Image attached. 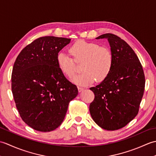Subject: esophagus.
Returning a JSON list of instances; mask_svg holds the SVG:
<instances>
[{
	"label": "esophagus",
	"instance_id": "34e87169",
	"mask_svg": "<svg viewBox=\"0 0 156 156\" xmlns=\"http://www.w3.org/2000/svg\"><path fill=\"white\" fill-rule=\"evenodd\" d=\"M84 89V88L80 87H78V92H81L82 91H83Z\"/></svg>",
	"mask_w": 156,
	"mask_h": 156
}]
</instances>
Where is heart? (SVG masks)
<instances>
[{
    "label": "heart",
    "instance_id": "obj_1",
    "mask_svg": "<svg viewBox=\"0 0 156 156\" xmlns=\"http://www.w3.org/2000/svg\"><path fill=\"white\" fill-rule=\"evenodd\" d=\"M69 52L75 59H83L82 73L74 76L72 82L79 86L89 85L95 81L102 82L108 77L112 67L113 58L110 49L97 44L79 40L69 48ZM56 62L65 76L72 77L75 72L74 59L65 51H59Z\"/></svg>",
    "mask_w": 156,
    "mask_h": 156
}]
</instances>
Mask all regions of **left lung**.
Instances as JSON below:
<instances>
[{"label": "left lung", "mask_w": 156, "mask_h": 156, "mask_svg": "<svg viewBox=\"0 0 156 156\" xmlns=\"http://www.w3.org/2000/svg\"><path fill=\"white\" fill-rule=\"evenodd\" d=\"M96 39H107L113 63L108 77L90 88L94 99L89 110L99 127L115 131L138 113L145 89L144 69L133 49L118 36L105 34Z\"/></svg>", "instance_id": "8db88e82"}]
</instances>
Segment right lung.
Listing matches in <instances>:
<instances>
[{
	"label": "right lung",
	"instance_id": "1",
	"mask_svg": "<svg viewBox=\"0 0 156 156\" xmlns=\"http://www.w3.org/2000/svg\"><path fill=\"white\" fill-rule=\"evenodd\" d=\"M71 39L39 37L20 52L13 66L11 88L23 121L35 130L54 131L64 121L78 88L58 68L56 56Z\"/></svg>",
	"mask_w": 156,
	"mask_h": 156
}]
</instances>
